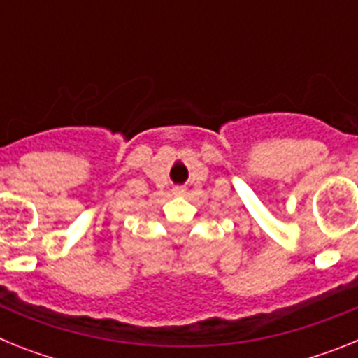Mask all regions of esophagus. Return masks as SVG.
Wrapping results in <instances>:
<instances>
[{"instance_id":"1","label":"esophagus","mask_w":358,"mask_h":358,"mask_svg":"<svg viewBox=\"0 0 358 358\" xmlns=\"http://www.w3.org/2000/svg\"><path fill=\"white\" fill-rule=\"evenodd\" d=\"M185 192L186 189L182 188V186H173V189H172L173 195H185Z\"/></svg>"}]
</instances>
